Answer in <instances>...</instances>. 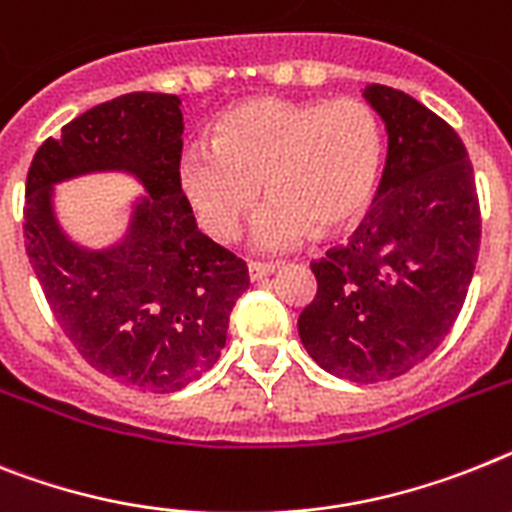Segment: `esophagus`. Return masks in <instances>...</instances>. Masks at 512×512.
Masks as SVG:
<instances>
[{"label": "esophagus", "mask_w": 512, "mask_h": 512, "mask_svg": "<svg viewBox=\"0 0 512 512\" xmlns=\"http://www.w3.org/2000/svg\"><path fill=\"white\" fill-rule=\"evenodd\" d=\"M278 270V263H249V278L252 281H263V278L273 276Z\"/></svg>", "instance_id": "34e87169"}]
</instances>
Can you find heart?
<instances>
[{
    "instance_id": "obj_1",
    "label": "heart",
    "mask_w": 512,
    "mask_h": 512,
    "mask_svg": "<svg viewBox=\"0 0 512 512\" xmlns=\"http://www.w3.org/2000/svg\"><path fill=\"white\" fill-rule=\"evenodd\" d=\"M385 169V130L359 98H252L213 124V148H187L176 187L216 242H234L260 203L252 242L278 252L362 221Z\"/></svg>"
}]
</instances>
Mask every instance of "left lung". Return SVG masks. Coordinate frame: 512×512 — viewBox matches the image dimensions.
I'll list each match as a JSON object with an SVG mask.
<instances>
[{
    "instance_id": "8db88e82",
    "label": "left lung",
    "mask_w": 512,
    "mask_h": 512,
    "mask_svg": "<svg viewBox=\"0 0 512 512\" xmlns=\"http://www.w3.org/2000/svg\"><path fill=\"white\" fill-rule=\"evenodd\" d=\"M364 98L388 130L375 205L349 244L312 263L315 299L299 315L307 354L330 375H406L445 341L474 276L482 216L466 145L435 111L388 85Z\"/></svg>"
}]
</instances>
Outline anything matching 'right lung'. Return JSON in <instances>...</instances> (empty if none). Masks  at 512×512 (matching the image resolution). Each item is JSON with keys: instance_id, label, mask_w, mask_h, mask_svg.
<instances>
[{"instance_id": "right-lung-1", "label": "right lung", "mask_w": 512, "mask_h": 512, "mask_svg": "<svg viewBox=\"0 0 512 512\" xmlns=\"http://www.w3.org/2000/svg\"><path fill=\"white\" fill-rule=\"evenodd\" d=\"M169 93L98 103L36 150L25 182V252L64 336L122 385L174 393L208 372L226 346L247 263L197 229L176 187L182 111ZM90 170H127L149 195L128 236L85 250L63 234L53 184Z\"/></svg>"}]
</instances>
